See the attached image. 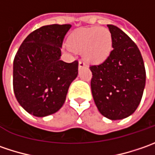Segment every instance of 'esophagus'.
<instances>
[{
  "instance_id": "1",
  "label": "esophagus",
  "mask_w": 155,
  "mask_h": 155,
  "mask_svg": "<svg viewBox=\"0 0 155 155\" xmlns=\"http://www.w3.org/2000/svg\"><path fill=\"white\" fill-rule=\"evenodd\" d=\"M84 67H85V64L83 61H79V63H78V68L82 69L84 68Z\"/></svg>"
}]
</instances>
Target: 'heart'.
I'll list each match as a JSON object with an SVG mask.
<instances>
[{
  "label": "heart",
  "mask_w": 155,
  "mask_h": 155,
  "mask_svg": "<svg viewBox=\"0 0 155 155\" xmlns=\"http://www.w3.org/2000/svg\"><path fill=\"white\" fill-rule=\"evenodd\" d=\"M67 49L82 51L83 58L91 64H100L112 50V35L106 27L79 28L70 35Z\"/></svg>",
  "instance_id": "1"
}]
</instances>
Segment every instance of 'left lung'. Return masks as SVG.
<instances>
[{
  "mask_svg": "<svg viewBox=\"0 0 155 155\" xmlns=\"http://www.w3.org/2000/svg\"><path fill=\"white\" fill-rule=\"evenodd\" d=\"M112 47L104 63L93 65L91 82L94 102L99 112L110 120H121L139 106L146 84V71L140 51L126 33L107 25Z\"/></svg>",
  "mask_w": 155,
  "mask_h": 155,
  "instance_id": "obj_1",
  "label": "left lung"
}]
</instances>
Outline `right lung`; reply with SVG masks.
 <instances>
[{"instance_id":"obj_1","label":"right lung","mask_w":155,"mask_h":155,"mask_svg":"<svg viewBox=\"0 0 155 155\" xmlns=\"http://www.w3.org/2000/svg\"><path fill=\"white\" fill-rule=\"evenodd\" d=\"M71 25H48L31 33L14 60L15 97L29 114L50 116L61 109L78 74V62L60 60L64 36Z\"/></svg>"}]
</instances>
